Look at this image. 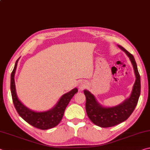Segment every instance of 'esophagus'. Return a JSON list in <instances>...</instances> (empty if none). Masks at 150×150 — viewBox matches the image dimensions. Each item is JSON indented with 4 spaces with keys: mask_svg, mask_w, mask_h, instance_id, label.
<instances>
[{
    "mask_svg": "<svg viewBox=\"0 0 150 150\" xmlns=\"http://www.w3.org/2000/svg\"><path fill=\"white\" fill-rule=\"evenodd\" d=\"M85 87V85H81V86H80V88L81 89H83V88H84Z\"/></svg>",
    "mask_w": 150,
    "mask_h": 150,
    "instance_id": "34e87169",
    "label": "esophagus"
}]
</instances>
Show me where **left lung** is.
Listing matches in <instances>:
<instances>
[{
    "label": "left lung",
    "mask_w": 150,
    "mask_h": 150,
    "mask_svg": "<svg viewBox=\"0 0 150 150\" xmlns=\"http://www.w3.org/2000/svg\"><path fill=\"white\" fill-rule=\"evenodd\" d=\"M118 47L130 57L135 72L136 79L130 98L115 107L105 108L101 106L96 102L95 96L89 91L84 90V94L86 96L85 108L88 117L94 124L102 128L116 126L127 120L135 109L140 95V76L136 61L133 55L126 49L121 45H118Z\"/></svg>",
    "instance_id": "left-lung-1"
}]
</instances>
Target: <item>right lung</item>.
Segmentation results:
<instances>
[{"label":"right lung","instance_id":"1","mask_svg":"<svg viewBox=\"0 0 150 150\" xmlns=\"http://www.w3.org/2000/svg\"><path fill=\"white\" fill-rule=\"evenodd\" d=\"M18 59L15 63L14 69L11 77V95L14 107L17 112L24 120L35 128L40 130H47L54 128L59 124L63 116L66 107L75 94L78 92L77 88L62 96L59 102L52 110L46 112H34L22 105L17 97L14 83V74L16 71Z\"/></svg>","mask_w":150,"mask_h":150}]
</instances>
